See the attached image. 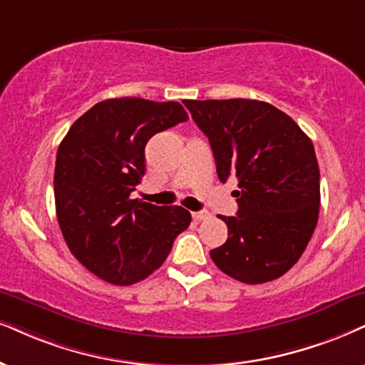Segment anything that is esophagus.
Here are the masks:
<instances>
[{
	"label": "esophagus",
	"mask_w": 365,
	"mask_h": 365,
	"mask_svg": "<svg viewBox=\"0 0 365 365\" xmlns=\"http://www.w3.org/2000/svg\"><path fill=\"white\" fill-rule=\"evenodd\" d=\"M192 218H195L196 222H201V220L210 218V213L208 211H192Z\"/></svg>",
	"instance_id": "esophagus-1"
}]
</instances>
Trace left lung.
<instances>
[{"label": "left lung", "instance_id": "8db88e82", "mask_svg": "<svg viewBox=\"0 0 365 365\" xmlns=\"http://www.w3.org/2000/svg\"><path fill=\"white\" fill-rule=\"evenodd\" d=\"M208 137L220 181L238 178L237 217H220L227 242L210 252L220 271L245 284L281 277L307 249L320 210L313 142L291 116L257 100H186Z\"/></svg>", "mask_w": 365, "mask_h": 365}]
</instances>
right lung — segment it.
I'll return each mask as SVG.
<instances>
[{
    "label": "right lung",
    "instance_id": "1",
    "mask_svg": "<svg viewBox=\"0 0 365 365\" xmlns=\"http://www.w3.org/2000/svg\"><path fill=\"white\" fill-rule=\"evenodd\" d=\"M190 116L175 101L113 98L96 103L61 142L53 173L58 227L89 272L130 286L157 271L191 223L181 206L130 195L145 174V145Z\"/></svg>",
    "mask_w": 365,
    "mask_h": 365
}]
</instances>
